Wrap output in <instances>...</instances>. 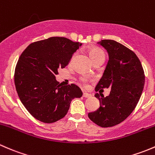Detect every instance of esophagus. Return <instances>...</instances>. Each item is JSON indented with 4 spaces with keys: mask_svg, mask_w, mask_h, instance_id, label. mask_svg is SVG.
Listing matches in <instances>:
<instances>
[{
    "mask_svg": "<svg viewBox=\"0 0 155 155\" xmlns=\"http://www.w3.org/2000/svg\"><path fill=\"white\" fill-rule=\"evenodd\" d=\"M91 96H92V95H91L90 94L86 93V92H84V94H83V97H84V98H90Z\"/></svg>",
    "mask_w": 155,
    "mask_h": 155,
    "instance_id": "34e87169",
    "label": "esophagus"
}]
</instances>
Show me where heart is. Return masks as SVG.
<instances>
[{
    "label": "heart",
    "instance_id": "heart-1",
    "mask_svg": "<svg viewBox=\"0 0 155 155\" xmlns=\"http://www.w3.org/2000/svg\"><path fill=\"white\" fill-rule=\"evenodd\" d=\"M89 57H90L91 60H92V62H95L98 60H101V59H104V60L105 58V54L103 51L101 50V48H97V47H92L91 48L89 49ZM74 56H75V54H73V56L71 57V60H70V62H71L74 59ZM81 81L86 85L88 81V79L85 77H82L81 78Z\"/></svg>",
    "mask_w": 155,
    "mask_h": 155
}]
</instances>
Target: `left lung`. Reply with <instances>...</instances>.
<instances>
[{
    "instance_id": "left-lung-1",
    "label": "left lung",
    "mask_w": 155,
    "mask_h": 155,
    "mask_svg": "<svg viewBox=\"0 0 155 155\" xmlns=\"http://www.w3.org/2000/svg\"><path fill=\"white\" fill-rule=\"evenodd\" d=\"M98 44L104 48L109 60L95 91L111 88L108 96L100 98L96 111L89 113L91 121L102 127H113L123 122L136 107L143 92L145 74L140 60L134 51L123 45L110 39Z\"/></svg>"
}]
</instances>
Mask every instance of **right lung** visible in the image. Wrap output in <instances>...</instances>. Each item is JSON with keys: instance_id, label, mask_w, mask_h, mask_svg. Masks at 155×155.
<instances>
[{"instance_id": "1", "label": "right lung", "mask_w": 155, "mask_h": 155, "mask_svg": "<svg viewBox=\"0 0 155 155\" xmlns=\"http://www.w3.org/2000/svg\"><path fill=\"white\" fill-rule=\"evenodd\" d=\"M81 45L65 37H51L31 43L21 54L14 74L15 89L35 119L57 122L68 113L71 100L82 96L75 84L62 86L55 78Z\"/></svg>"}]
</instances>
